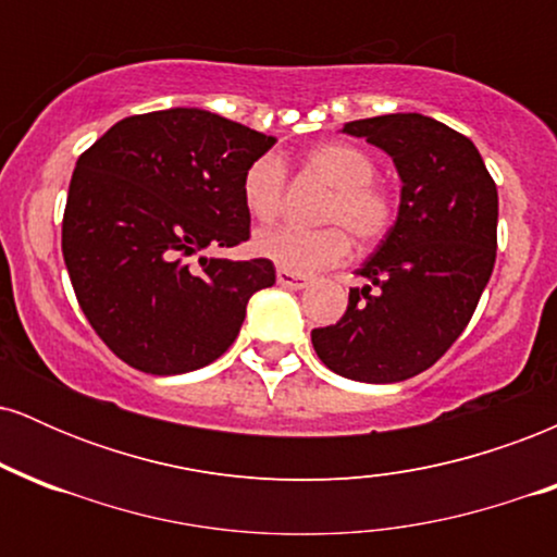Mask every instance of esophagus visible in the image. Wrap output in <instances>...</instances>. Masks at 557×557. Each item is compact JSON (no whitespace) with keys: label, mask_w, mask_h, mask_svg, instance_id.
I'll return each instance as SVG.
<instances>
[{"label":"esophagus","mask_w":557,"mask_h":557,"mask_svg":"<svg viewBox=\"0 0 557 557\" xmlns=\"http://www.w3.org/2000/svg\"><path fill=\"white\" fill-rule=\"evenodd\" d=\"M311 280L304 277V274H293L287 270H277V285L287 287V290H304V287H309Z\"/></svg>","instance_id":"34e87169"}]
</instances>
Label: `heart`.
Masks as SVG:
<instances>
[{
  "label": "heart",
  "instance_id": "1",
  "mask_svg": "<svg viewBox=\"0 0 557 557\" xmlns=\"http://www.w3.org/2000/svg\"><path fill=\"white\" fill-rule=\"evenodd\" d=\"M311 175L330 185L319 209V220L332 222L319 230L274 227L253 238V251L280 270L311 274L345 261L350 236L363 248L376 246L393 230L395 198L376 181V159L350 140H324L304 154ZM243 207L261 225H270L283 212L285 170L274 157H259L243 172Z\"/></svg>",
  "mask_w": 557,
  "mask_h": 557
}]
</instances>
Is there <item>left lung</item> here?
I'll use <instances>...</instances> for the list:
<instances>
[{
	"label": "left lung",
	"mask_w": 557,
	"mask_h": 557,
	"mask_svg": "<svg viewBox=\"0 0 557 557\" xmlns=\"http://www.w3.org/2000/svg\"><path fill=\"white\" fill-rule=\"evenodd\" d=\"M393 157L403 181L398 220L359 270L341 322L311 330L335 374L387 385L430 369L461 337L490 283L497 185L476 146L424 114L345 123Z\"/></svg>",
	"instance_id": "left-lung-1"
}]
</instances>
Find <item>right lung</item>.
Instances as JSON below:
<instances>
[{"instance_id":"obj_1","label":"right lung","mask_w":557,"mask_h":557,"mask_svg":"<svg viewBox=\"0 0 557 557\" xmlns=\"http://www.w3.org/2000/svg\"><path fill=\"white\" fill-rule=\"evenodd\" d=\"M274 138L207 110L133 114L75 164L62 257L107 348L146 374L207 367L238 337L246 304L274 285L270 259L193 257L251 238L243 172Z\"/></svg>"}]
</instances>
